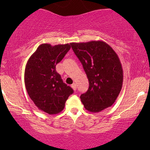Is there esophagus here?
Listing matches in <instances>:
<instances>
[{
    "instance_id": "esophagus-1",
    "label": "esophagus",
    "mask_w": 150,
    "mask_h": 150,
    "mask_svg": "<svg viewBox=\"0 0 150 150\" xmlns=\"http://www.w3.org/2000/svg\"><path fill=\"white\" fill-rule=\"evenodd\" d=\"M71 87H72V88H73V90H74V91L76 90V88H77L76 84H75V83H72V86H71Z\"/></svg>"
}]
</instances>
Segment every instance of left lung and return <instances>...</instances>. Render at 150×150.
I'll return each instance as SVG.
<instances>
[{
    "label": "left lung",
    "instance_id": "1",
    "mask_svg": "<svg viewBox=\"0 0 150 150\" xmlns=\"http://www.w3.org/2000/svg\"><path fill=\"white\" fill-rule=\"evenodd\" d=\"M88 79L89 88L81 96L84 107L99 112L114 104L121 91L123 72L118 56L101 40L71 43Z\"/></svg>",
    "mask_w": 150,
    "mask_h": 150
}]
</instances>
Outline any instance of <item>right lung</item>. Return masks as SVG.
I'll return each mask as SVG.
<instances>
[{
	"label": "right lung",
	"mask_w": 150,
	"mask_h": 150,
	"mask_svg": "<svg viewBox=\"0 0 150 150\" xmlns=\"http://www.w3.org/2000/svg\"><path fill=\"white\" fill-rule=\"evenodd\" d=\"M70 45H40L25 67V83L29 96L39 110L49 115L62 111L67 99L73 93L56 71V65L69 51Z\"/></svg>",
	"instance_id": "right-lung-1"
}]
</instances>
